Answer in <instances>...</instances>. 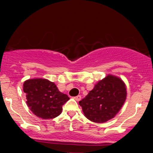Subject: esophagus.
Returning <instances> with one entry per match:
<instances>
[{"instance_id":"obj_1","label":"esophagus","mask_w":153,"mask_h":153,"mask_svg":"<svg viewBox=\"0 0 153 153\" xmlns=\"http://www.w3.org/2000/svg\"><path fill=\"white\" fill-rule=\"evenodd\" d=\"M74 99H75V101H79L81 99V95H78V96H75V97H74Z\"/></svg>"}]
</instances>
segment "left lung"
Wrapping results in <instances>:
<instances>
[{"mask_svg": "<svg viewBox=\"0 0 153 153\" xmlns=\"http://www.w3.org/2000/svg\"><path fill=\"white\" fill-rule=\"evenodd\" d=\"M126 98L124 81L118 77L108 75L79 101V105L88 119L95 123H104L119 112Z\"/></svg>", "mask_w": 153, "mask_h": 153, "instance_id": "left-lung-1", "label": "left lung"}]
</instances>
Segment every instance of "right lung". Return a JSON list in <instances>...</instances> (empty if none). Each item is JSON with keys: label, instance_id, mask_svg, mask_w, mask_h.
Instances as JSON below:
<instances>
[{"label": "right lung", "instance_id": "1", "mask_svg": "<svg viewBox=\"0 0 153 153\" xmlns=\"http://www.w3.org/2000/svg\"><path fill=\"white\" fill-rule=\"evenodd\" d=\"M23 89L30 110L43 119L58 116L62 112V106L69 99L53 82L44 78L27 80L24 83Z\"/></svg>", "mask_w": 153, "mask_h": 153}]
</instances>
